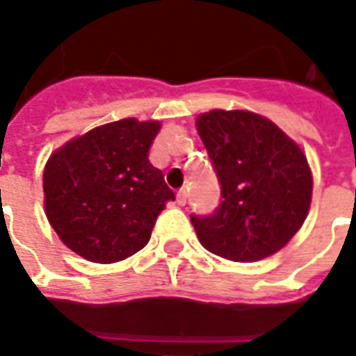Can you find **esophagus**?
<instances>
[{"label": "esophagus", "instance_id": "esophagus-1", "mask_svg": "<svg viewBox=\"0 0 356 356\" xmlns=\"http://www.w3.org/2000/svg\"><path fill=\"white\" fill-rule=\"evenodd\" d=\"M186 198H188V193H186L185 188H181V191L177 193V204H179V206H185Z\"/></svg>", "mask_w": 356, "mask_h": 356}]
</instances>
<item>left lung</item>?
Segmentation results:
<instances>
[{"label": "left lung", "mask_w": 356, "mask_h": 356, "mask_svg": "<svg viewBox=\"0 0 356 356\" xmlns=\"http://www.w3.org/2000/svg\"><path fill=\"white\" fill-rule=\"evenodd\" d=\"M196 127L221 185L216 211L191 216L202 246L240 263L276 254L309 211L305 154L270 120L246 110H211Z\"/></svg>", "instance_id": "obj_1"}]
</instances>
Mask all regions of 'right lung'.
Returning <instances> with one entry per match:
<instances>
[{"instance_id": "1", "label": "right lung", "mask_w": 356, "mask_h": 356, "mask_svg": "<svg viewBox=\"0 0 356 356\" xmlns=\"http://www.w3.org/2000/svg\"><path fill=\"white\" fill-rule=\"evenodd\" d=\"M158 122L133 118L91 129L51 156L45 213L72 252L116 263L147 246L156 217L175 194L148 160Z\"/></svg>"}]
</instances>
